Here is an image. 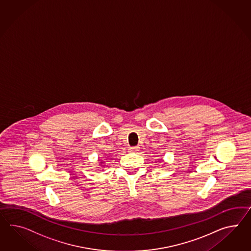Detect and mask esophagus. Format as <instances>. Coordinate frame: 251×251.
Here are the masks:
<instances>
[{
  "label": "esophagus",
  "mask_w": 251,
  "mask_h": 251,
  "mask_svg": "<svg viewBox=\"0 0 251 251\" xmlns=\"http://www.w3.org/2000/svg\"><path fill=\"white\" fill-rule=\"evenodd\" d=\"M139 149H140L139 147H134V148H129V151L132 152V153H137L139 151Z\"/></svg>",
  "instance_id": "34e87169"
}]
</instances>
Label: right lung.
<instances>
[{"instance_id":"obj_1","label":"right lung","mask_w":251,"mask_h":251,"mask_svg":"<svg viewBox=\"0 0 251 251\" xmlns=\"http://www.w3.org/2000/svg\"><path fill=\"white\" fill-rule=\"evenodd\" d=\"M107 159H108V158H106V157H105V158H104V159H103V160H100V163H99V166L101 167V168H103V167H104V165H103V164H104V162L107 160ZM98 168H100V167H98Z\"/></svg>"}]
</instances>
